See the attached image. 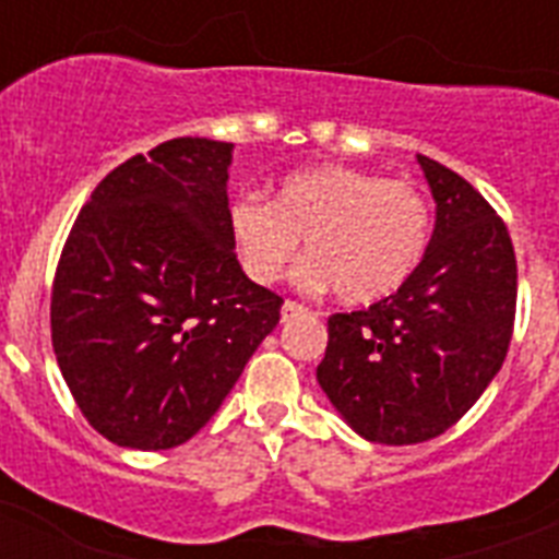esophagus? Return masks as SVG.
<instances>
[{
  "label": "esophagus",
  "instance_id": "esophagus-1",
  "mask_svg": "<svg viewBox=\"0 0 559 559\" xmlns=\"http://www.w3.org/2000/svg\"><path fill=\"white\" fill-rule=\"evenodd\" d=\"M307 307L298 305V301H284L281 307V322H289V319H298V316H305Z\"/></svg>",
  "mask_w": 559,
  "mask_h": 559
}]
</instances>
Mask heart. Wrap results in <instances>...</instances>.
Instances as JSON below:
<instances>
[{"mask_svg":"<svg viewBox=\"0 0 559 559\" xmlns=\"http://www.w3.org/2000/svg\"><path fill=\"white\" fill-rule=\"evenodd\" d=\"M228 231L254 281H278L307 237L310 261L301 266V284L333 287L350 305H371L415 275L432 235V211L406 179L319 165L281 179L275 200L237 193Z\"/></svg>","mask_w":559,"mask_h":559,"instance_id":"b5f03b06","label":"heart"}]
</instances>
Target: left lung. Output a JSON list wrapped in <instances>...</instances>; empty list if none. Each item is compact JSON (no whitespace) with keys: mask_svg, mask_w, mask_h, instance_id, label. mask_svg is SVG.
<instances>
[{"mask_svg":"<svg viewBox=\"0 0 559 559\" xmlns=\"http://www.w3.org/2000/svg\"><path fill=\"white\" fill-rule=\"evenodd\" d=\"M435 231L415 275L368 310L328 319L316 380L366 441L438 438L467 415L511 345L516 254L490 202L441 162L417 156Z\"/></svg>","mask_w":559,"mask_h":559,"instance_id":"1","label":"left lung"}]
</instances>
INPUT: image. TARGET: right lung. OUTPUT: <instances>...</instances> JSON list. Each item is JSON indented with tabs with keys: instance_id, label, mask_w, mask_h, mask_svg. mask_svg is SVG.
<instances>
[{
	"instance_id": "add662e5",
	"label": "right lung",
	"mask_w": 559,
	"mask_h": 559,
	"mask_svg": "<svg viewBox=\"0 0 559 559\" xmlns=\"http://www.w3.org/2000/svg\"><path fill=\"white\" fill-rule=\"evenodd\" d=\"M235 144L170 139L100 179L51 289V345L83 417L127 450L200 432L284 298L246 278L228 231Z\"/></svg>"
}]
</instances>
